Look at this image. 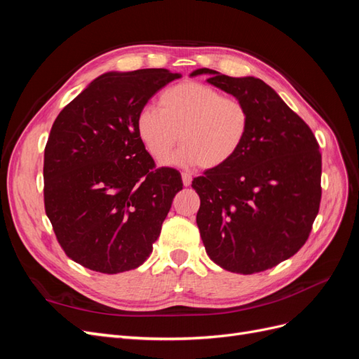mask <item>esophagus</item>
<instances>
[{
  "label": "esophagus",
  "mask_w": 359,
  "mask_h": 359,
  "mask_svg": "<svg viewBox=\"0 0 359 359\" xmlns=\"http://www.w3.org/2000/svg\"><path fill=\"white\" fill-rule=\"evenodd\" d=\"M181 178H182V184H184V186H186V187L190 186L191 180H193L190 173H187V172H182V173H181Z\"/></svg>",
  "instance_id": "esophagus-1"
}]
</instances>
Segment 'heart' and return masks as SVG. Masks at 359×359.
I'll list each match as a JSON object with an SVG mask.
<instances>
[{
	"instance_id": "b5f03b06",
	"label": "heart",
	"mask_w": 359,
	"mask_h": 359,
	"mask_svg": "<svg viewBox=\"0 0 359 359\" xmlns=\"http://www.w3.org/2000/svg\"><path fill=\"white\" fill-rule=\"evenodd\" d=\"M140 142L156 161L166 160L178 137L181 149L172 157L180 166L215 169L229 163L243 148L250 112L244 102L201 82H181L158 95L157 109L139 112Z\"/></svg>"
}]
</instances>
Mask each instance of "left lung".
<instances>
[{
  "label": "left lung",
  "mask_w": 359,
  "mask_h": 359,
  "mask_svg": "<svg viewBox=\"0 0 359 359\" xmlns=\"http://www.w3.org/2000/svg\"><path fill=\"white\" fill-rule=\"evenodd\" d=\"M203 73L211 85L245 103L250 130L229 163L193 180L201 198L196 223L212 262L231 273H260L309 240L322 196L319 144L264 81L211 69L190 76Z\"/></svg>",
  "instance_id": "obj_1"
}]
</instances>
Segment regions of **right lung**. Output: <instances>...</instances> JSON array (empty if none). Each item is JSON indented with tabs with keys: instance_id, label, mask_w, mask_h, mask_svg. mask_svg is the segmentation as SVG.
Returning <instances> with one entry per match:
<instances>
[{
	"instance_id": "obj_1",
	"label": "right lung",
	"mask_w": 359,
	"mask_h": 359,
	"mask_svg": "<svg viewBox=\"0 0 359 359\" xmlns=\"http://www.w3.org/2000/svg\"><path fill=\"white\" fill-rule=\"evenodd\" d=\"M166 69L109 72L57 116L45 148V211L76 264L103 274L142 265L153 252L181 173L156 168L136 119L163 86Z\"/></svg>"
}]
</instances>
